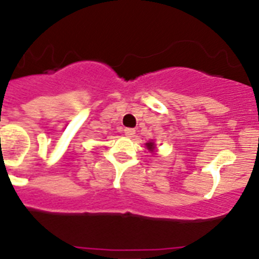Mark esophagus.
<instances>
[{
  "instance_id": "34e87169",
  "label": "esophagus",
  "mask_w": 259,
  "mask_h": 259,
  "mask_svg": "<svg viewBox=\"0 0 259 259\" xmlns=\"http://www.w3.org/2000/svg\"><path fill=\"white\" fill-rule=\"evenodd\" d=\"M124 135L127 137H134L136 135V131H135L134 128H125L124 130Z\"/></svg>"
}]
</instances>
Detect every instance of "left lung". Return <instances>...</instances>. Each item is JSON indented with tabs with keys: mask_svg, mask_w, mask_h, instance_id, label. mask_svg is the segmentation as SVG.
<instances>
[{
	"mask_svg": "<svg viewBox=\"0 0 259 259\" xmlns=\"http://www.w3.org/2000/svg\"><path fill=\"white\" fill-rule=\"evenodd\" d=\"M146 147L149 151L154 152L155 151V142L154 141H150V142H146Z\"/></svg>",
	"mask_w": 259,
	"mask_h": 259,
	"instance_id": "left-lung-1",
	"label": "left lung"
}]
</instances>
